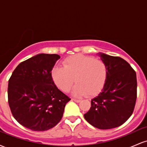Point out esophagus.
I'll list each match as a JSON object with an SVG mask.
<instances>
[{"instance_id":"34e87169","label":"esophagus","mask_w":147,"mask_h":147,"mask_svg":"<svg viewBox=\"0 0 147 147\" xmlns=\"http://www.w3.org/2000/svg\"><path fill=\"white\" fill-rule=\"evenodd\" d=\"M72 100L74 101V102H77V103L80 102V101H81L80 99H75V98H72Z\"/></svg>"}]
</instances>
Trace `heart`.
Instances as JSON below:
<instances>
[{"label":"heart","mask_w":147,"mask_h":147,"mask_svg":"<svg viewBox=\"0 0 147 147\" xmlns=\"http://www.w3.org/2000/svg\"><path fill=\"white\" fill-rule=\"evenodd\" d=\"M63 65H55L52 68V81L60 90L68 92L75 78L77 84L72 93L76 96L97 95L104 88L109 76L105 62L81 54L65 59Z\"/></svg>","instance_id":"obj_1"}]
</instances>
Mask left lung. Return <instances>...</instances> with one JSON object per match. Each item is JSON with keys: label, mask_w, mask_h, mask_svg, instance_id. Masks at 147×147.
Instances as JSON below:
<instances>
[{"label": "left lung", "mask_w": 147, "mask_h": 147, "mask_svg": "<svg viewBox=\"0 0 147 147\" xmlns=\"http://www.w3.org/2000/svg\"><path fill=\"white\" fill-rule=\"evenodd\" d=\"M108 67L109 76L102 92L91 100L84 118L99 129H110L124 124L132 115L137 99L136 73L119 57L99 53Z\"/></svg>", "instance_id": "1"}]
</instances>
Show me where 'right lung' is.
<instances>
[{"mask_svg":"<svg viewBox=\"0 0 147 147\" xmlns=\"http://www.w3.org/2000/svg\"><path fill=\"white\" fill-rule=\"evenodd\" d=\"M60 59L56 54H38L21 62L8 83V103L11 113L22 126L44 131L56 126L70 100L56 86L51 70Z\"/></svg>","mask_w":147,"mask_h":147,"instance_id":"right-lung-1","label":"right lung"}]
</instances>
